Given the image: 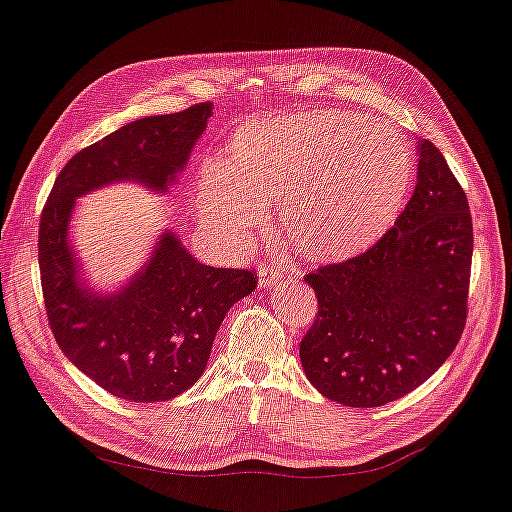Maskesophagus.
<instances>
[{
    "instance_id": "obj_1",
    "label": "esophagus",
    "mask_w": 512,
    "mask_h": 512,
    "mask_svg": "<svg viewBox=\"0 0 512 512\" xmlns=\"http://www.w3.org/2000/svg\"><path fill=\"white\" fill-rule=\"evenodd\" d=\"M279 279H282V273H279L277 268H273V266H262V268H259V286H262V288H268V286L277 284Z\"/></svg>"
}]
</instances>
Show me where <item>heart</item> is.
<instances>
[{"instance_id":"heart-1","label":"heart","mask_w":512,"mask_h":512,"mask_svg":"<svg viewBox=\"0 0 512 512\" xmlns=\"http://www.w3.org/2000/svg\"><path fill=\"white\" fill-rule=\"evenodd\" d=\"M415 164L404 137L350 110H308L255 122L226 162L197 179L195 213L228 246H246L282 207L288 244L337 262L375 244L402 210Z\"/></svg>"}]
</instances>
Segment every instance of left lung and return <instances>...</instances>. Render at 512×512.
<instances>
[{"instance_id":"8db88e82","label":"left lung","mask_w":512,"mask_h":512,"mask_svg":"<svg viewBox=\"0 0 512 512\" xmlns=\"http://www.w3.org/2000/svg\"><path fill=\"white\" fill-rule=\"evenodd\" d=\"M417 186L395 226L366 253L308 273L317 317L299 344L324 397L375 408L442 366L466 326L473 259L468 199L444 155L417 142Z\"/></svg>"}]
</instances>
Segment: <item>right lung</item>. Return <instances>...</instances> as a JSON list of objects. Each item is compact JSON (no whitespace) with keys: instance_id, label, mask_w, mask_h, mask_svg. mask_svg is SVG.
Returning <instances> with one entry per match:
<instances>
[{"instance_id":"add662e5","label":"right lung","mask_w":512,"mask_h":512,"mask_svg":"<svg viewBox=\"0 0 512 512\" xmlns=\"http://www.w3.org/2000/svg\"><path fill=\"white\" fill-rule=\"evenodd\" d=\"M210 115L206 102L144 117L79 150L55 179L39 222V270L55 342L97 386L126 402H166L193 386L230 306L253 293L257 275L199 264L164 230L128 284L97 293L70 244V217L77 197L108 184L137 182L168 193Z\"/></svg>"}]
</instances>
